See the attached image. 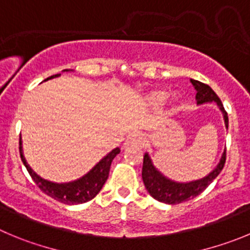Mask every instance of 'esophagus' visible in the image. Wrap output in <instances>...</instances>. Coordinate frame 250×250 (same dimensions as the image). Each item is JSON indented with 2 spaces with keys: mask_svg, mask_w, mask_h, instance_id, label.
Masks as SVG:
<instances>
[{
  "mask_svg": "<svg viewBox=\"0 0 250 250\" xmlns=\"http://www.w3.org/2000/svg\"><path fill=\"white\" fill-rule=\"evenodd\" d=\"M144 143H146V138L142 136H139V134H132V136H129L127 138V141H125V146H144Z\"/></svg>",
  "mask_w": 250,
  "mask_h": 250,
  "instance_id": "34e87169",
  "label": "esophagus"
}]
</instances>
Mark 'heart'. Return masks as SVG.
Segmentation results:
<instances>
[{"label": "heart", "instance_id": "b5f03b06", "mask_svg": "<svg viewBox=\"0 0 250 250\" xmlns=\"http://www.w3.org/2000/svg\"><path fill=\"white\" fill-rule=\"evenodd\" d=\"M170 92L167 90H154V91H150V92L146 95L144 101H146V104L150 107H159L167 101ZM180 99L181 96L179 95V93H174V96H172V104L176 106V104L180 101Z\"/></svg>", "mask_w": 250, "mask_h": 250}]
</instances>
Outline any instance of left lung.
Masks as SVG:
<instances>
[{
    "mask_svg": "<svg viewBox=\"0 0 250 250\" xmlns=\"http://www.w3.org/2000/svg\"><path fill=\"white\" fill-rule=\"evenodd\" d=\"M191 83L193 85L196 90V104L197 106L205 104H214L222 112L223 121H225V125L228 129V116L227 112L225 111L222 102L218 99L213 90L209 87L206 83H202L197 80L190 79ZM226 163V149L221 155V159L218 164L216 165L213 170L206 176L199 180L188 181V183H179V181L171 180V179L167 178L158 167L153 164L150 155L148 153L144 154L143 159V167H142V179H143L144 186H146V191L149 195L155 199L157 201L163 202V204L167 205H176L181 204V202L188 201V200L193 199L197 195L206 190L207 186L218 176L221 171H222L223 167Z\"/></svg>",
    "mask_w": 250,
    "mask_h": 250,
    "instance_id": "1",
    "label": "left lung"
}]
</instances>
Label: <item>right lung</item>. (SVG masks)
I'll list each match as a JSON object with an SVG mask.
<instances>
[{
  "instance_id": "right-lung-1",
  "label": "right lung",
  "mask_w": 250,
  "mask_h": 250,
  "mask_svg": "<svg viewBox=\"0 0 250 250\" xmlns=\"http://www.w3.org/2000/svg\"><path fill=\"white\" fill-rule=\"evenodd\" d=\"M64 71H72V70L65 69L62 70V72ZM58 76H60V74L50 76V78L45 79L44 81L58 78ZM120 148L112 149V150L109 151L108 154H106V155H104V157L102 158L90 171H87L85 175H83L81 178L76 179V180L74 181H69V183L59 184L45 180V179H43L42 176H39V175L29 167V164H28L27 160H25L24 158V154H23L22 138H20L21 159H22L24 167H27L28 172H29V175L32 176L34 183L37 184V186H38L44 193L50 196L51 199L57 200V201L65 205L85 204V202L92 200L93 197L101 191L102 186L106 183L107 178H108V172L109 167H111L112 160L114 159V157H116L117 154H120Z\"/></svg>"
}]
</instances>
